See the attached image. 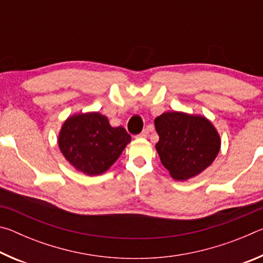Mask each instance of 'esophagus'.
I'll return each instance as SVG.
<instances>
[{"instance_id": "34e87169", "label": "esophagus", "mask_w": 263, "mask_h": 263, "mask_svg": "<svg viewBox=\"0 0 263 263\" xmlns=\"http://www.w3.org/2000/svg\"><path fill=\"white\" fill-rule=\"evenodd\" d=\"M148 130H144V131H142L141 133H140V135H139V137L140 138H147L148 137Z\"/></svg>"}]
</instances>
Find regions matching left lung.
I'll list each match as a JSON object with an SVG mask.
<instances>
[{"mask_svg":"<svg viewBox=\"0 0 263 263\" xmlns=\"http://www.w3.org/2000/svg\"><path fill=\"white\" fill-rule=\"evenodd\" d=\"M155 145L163 167L176 181H186L211 166L220 149L219 133L204 116L169 111L158 116Z\"/></svg>","mask_w":263,"mask_h":263,"instance_id":"obj_1","label":"left lung"}]
</instances>
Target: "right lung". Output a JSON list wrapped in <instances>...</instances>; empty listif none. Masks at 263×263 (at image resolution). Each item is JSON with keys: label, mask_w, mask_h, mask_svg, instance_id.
<instances>
[{"label": "right lung", "mask_w": 263, "mask_h": 263, "mask_svg": "<svg viewBox=\"0 0 263 263\" xmlns=\"http://www.w3.org/2000/svg\"><path fill=\"white\" fill-rule=\"evenodd\" d=\"M131 141L122 126L112 127L100 112L73 115L62 124L58 145L65 159L88 176L103 174Z\"/></svg>", "instance_id": "1"}]
</instances>
